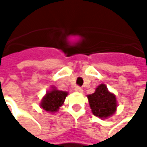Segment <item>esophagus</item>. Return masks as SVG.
<instances>
[{
	"label": "esophagus",
	"mask_w": 147,
	"mask_h": 147,
	"mask_svg": "<svg viewBox=\"0 0 147 147\" xmlns=\"http://www.w3.org/2000/svg\"><path fill=\"white\" fill-rule=\"evenodd\" d=\"M75 91H76L77 92H83V89H82V87H80V86H76V87H75Z\"/></svg>",
	"instance_id": "34e87169"
}]
</instances>
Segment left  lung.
Segmentation results:
<instances>
[{"instance_id": "1", "label": "left lung", "mask_w": 147, "mask_h": 147, "mask_svg": "<svg viewBox=\"0 0 147 147\" xmlns=\"http://www.w3.org/2000/svg\"><path fill=\"white\" fill-rule=\"evenodd\" d=\"M92 112L94 115L100 118L109 117L116 110L115 96L109 92L105 84H101L96 88L94 93L87 96Z\"/></svg>"}]
</instances>
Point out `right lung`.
<instances>
[{
	"instance_id": "1",
	"label": "right lung",
	"mask_w": 147,
	"mask_h": 147,
	"mask_svg": "<svg viewBox=\"0 0 147 147\" xmlns=\"http://www.w3.org/2000/svg\"><path fill=\"white\" fill-rule=\"evenodd\" d=\"M68 92L63 91H59L56 89H53L47 92L46 96L42 99L41 108L48 112H55L59 109V108L63 104L64 100L66 98Z\"/></svg>"
}]
</instances>
